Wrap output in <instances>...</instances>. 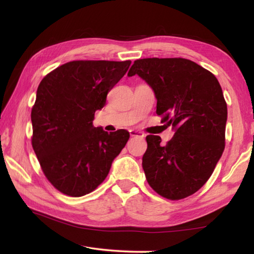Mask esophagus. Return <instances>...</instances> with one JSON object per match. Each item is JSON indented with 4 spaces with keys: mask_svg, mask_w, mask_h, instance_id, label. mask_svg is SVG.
<instances>
[{
    "mask_svg": "<svg viewBox=\"0 0 254 254\" xmlns=\"http://www.w3.org/2000/svg\"><path fill=\"white\" fill-rule=\"evenodd\" d=\"M130 135L131 136H138V137H144V133L138 132L136 130H130Z\"/></svg>",
    "mask_w": 254,
    "mask_h": 254,
    "instance_id": "esophagus-1",
    "label": "esophagus"
}]
</instances>
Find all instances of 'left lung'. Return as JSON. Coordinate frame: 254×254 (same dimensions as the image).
Here are the masks:
<instances>
[{
    "instance_id": "1",
    "label": "left lung",
    "mask_w": 254,
    "mask_h": 254,
    "mask_svg": "<svg viewBox=\"0 0 254 254\" xmlns=\"http://www.w3.org/2000/svg\"><path fill=\"white\" fill-rule=\"evenodd\" d=\"M138 75L153 89L158 116L175 135L165 146L146 136L143 169L148 185L169 199L199 190L225 148L227 105L217 78L195 62L181 58L136 60L127 76Z\"/></svg>"
}]
</instances>
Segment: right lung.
Listing matches in <instances>:
<instances>
[{
    "label": "right lung",
    "mask_w": 254,
    "mask_h": 254,
    "mask_svg": "<svg viewBox=\"0 0 254 254\" xmlns=\"http://www.w3.org/2000/svg\"><path fill=\"white\" fill-rule=\"evenodd\" d=\"M131 61H72L41 80L31 110L32 148L47 179L69 196H83L109 174L130 137L95 127V112Z\"/></svg>",
    "instance_id": "obj_1"
}]
</instances>
